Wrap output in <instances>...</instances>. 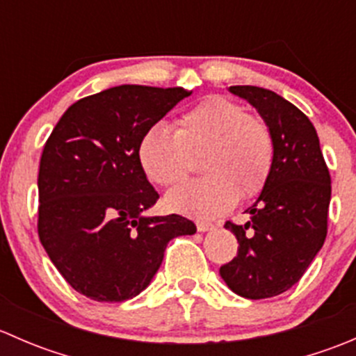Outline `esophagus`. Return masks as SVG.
<instances>
[{
  "mask_svg": "<svg viewBox=\"0 0 356 356\" xmlns=\"http://www.w3.org/2000/svg\"><path fill=\"white\" fill-rule=\"evenodd\" d=\"M196 227H198V232H208V231H213L215 225L210 224V222H198Z\"/></svg>",
  "mask_w": 356,
  "mask_h": 356,
  "instance_id": "esophagus-1",
  "label": "esophagus"
}]
</instances>
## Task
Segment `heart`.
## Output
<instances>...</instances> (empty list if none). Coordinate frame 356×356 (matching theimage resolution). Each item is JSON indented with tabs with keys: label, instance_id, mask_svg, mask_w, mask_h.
I'll use <instances>...</instances> for the list:
<instances>
[{
	"label": "heart",
	"instance_id": "heart-1",
	"mask_svg": "<svg viewBox=\"0 0 356 356\" xmlns=\"http://www.w3.org/2000/svg\"><path fill=\"white\" fill-rule=\"evenodd\" d=\"M201 158L207 177L175 188L165 196L168 210L201 220L227 213L239 196L264 189L274 163L267 125L245 106L224 96H208L175 122V132L153 125L143 134L138 160L153 184L170 188L186 181L193 158Z\"/></svg>",
	"mask_w": 356,
	"mask_h": 356
}]
</instances>
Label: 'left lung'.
Listing matches in <instances>:
<instances>
[{
	"instance_id": "8db88e82",
	"label": "left lung",
	"mask_w": 356,
	"mask_h": 356,
	"mask_svg": "<svg viewBox=\"0 0 356 356\" xmlns=\"http://www.w3.org/2000/svg\"><path fill=\"white\" fill-rule=\"evenodd\" d=\"M229 91L264 118L274 163L260 196L246 210L250 220L225 222L239 248L238 257L220 267V277L239 296L264 300L293 288L324 245L331 175L317 131L303 111L257 86H231Z\"/></svg>"
}]
</instances>
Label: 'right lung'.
Returning <instances> with one entry per match:
<instances>
[{"mask_svg":"<svg viewBox=\"0 0 356 356\" xmlns=\"http://www.w3.org/2000/svg\"><path fill=\"white\" fill-rule=\"evenodd\" d=\"M191 91L124 84L79 99L42 149L39 239L63 279L95 301L145 291L168 241L191 236L181 215L148 217L158 193L138 160L143 134Z\"/></svg>","mask_w":356,"mask_h":356,"instance_id":"right-lung-1","label":"right lung"}]
</instances>
